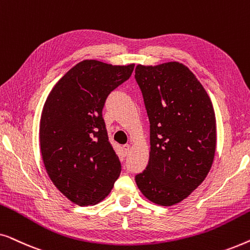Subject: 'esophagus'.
<instances>
[{"mask_svg": "<svg viewBox=\"0 0 250 250\" xmlns=\"http://www.w3.org/2000/svg\"><path fill=\"white\" fill-rule=\"evenodd\" d=\"M129 148H131V146H129V145H124V146H123V150H124L125 155L129 151Z\"/></svg>", "mask_w": 250, "mask_h": 250, "instance_id": "obj_1", "label": "esophagus"}]
</instances>
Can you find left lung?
I'll use <instances>...</instances> for the list:
<instances>
[{"instance_id": "obj_1", "label": "left lung", "mask_w": 250, "mask_h": 250, "mask_svg": "<svg viewBox=\"0 0 250 250\" xmlns=\"http://www.w3.org/2000/svg\"><path fill=\"white\" fill-rule=\"evenodd\" d=\"M135 80L150 122L149 163L135 182L150 201L172 206L200 186L213 164V104L192 71L176 61L138 64Z\"/></svg>"}]
</instances>
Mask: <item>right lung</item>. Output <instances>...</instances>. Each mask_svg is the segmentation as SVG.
<instances>
[{"instance_id": "add662e5", "label": "right lung", "mask_w": 250, "mask_h": 250, "mask_svg": "<svg viewBox=\"0 0 250 250\" xmlns=\"http://www.w3.org/2000/svg\"><path fill=\"white\" fill-rule=\"evenodd\" d=\"M133 69V63L82 61L58 82L43 107L40 145L44 166L57 189L80 206L107 197L121 174L102 109Z\"/></svg>"}]
</instances>
